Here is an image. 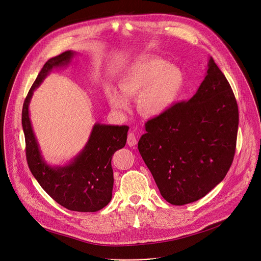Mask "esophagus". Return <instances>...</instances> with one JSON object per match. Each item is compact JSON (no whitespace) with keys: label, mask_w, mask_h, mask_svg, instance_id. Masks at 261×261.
<instances>
[{"label":"esophagus","mask_w":261,"mask_h":261,"mask_svg":"<svg viewBox=\"0 0 261 261\" xmlns=\"http://www.w3.org/2000/svg\"><path fill=\"white\" fill-rule=\"evenodd\" d=\"M136 143H137V139H136L134 133L130 132L128 134V137H127V144L129 146H134V145H136Z\"/></svg>","instance_id":"esophagus-1"}]
</instances>
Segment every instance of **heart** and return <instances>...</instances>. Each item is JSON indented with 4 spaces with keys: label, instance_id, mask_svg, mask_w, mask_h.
<instances>
[{
    "label": "heart",
    "instance_id": "1",
    "mask_svg": "<svg viewBox=\"0 0 261 261\" xmlns=\"http://www.w3.org/2000/svg\"><path fill=\"white\" fill-rule=\"evenodd\" d=\"M185 83L179 67L157 58L138 60L128 66L119 76L121 92L109 90L108 101L116 109L129 107L128 99L138 98L141 113L147 117H160L176 103Z\"/></svg>",
    "mask_w": 261,
    "mask_h": 261
}]
</instances>
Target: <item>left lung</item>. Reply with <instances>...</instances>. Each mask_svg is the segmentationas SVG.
Returning <instances> with one entry per match:
<instances>
[{
  "instance_id": "obj_1",
  "label": "left lung",
  "mask_w": 261,
  "mask_h": 261,
  "mask_svg": "<svg viewBox=\"0 0 261 261\" xmlns=\"http://www.w3.org/2000/svg\"><path fill=\"white\" fill-rule=\"evenodd\" d=\"M238 127L234 94L211 57L196 94L147 121L138 141L162 197L184 205L213 190L233 161Z\"/></svg>"
}]
</instances>
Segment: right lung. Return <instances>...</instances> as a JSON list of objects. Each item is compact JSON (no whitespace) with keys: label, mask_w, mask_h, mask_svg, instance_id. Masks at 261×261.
<instances>
[{"label":"right lung","mask_w":261,"mask_h":261,"mask_svg":"<svg viewBox=\"0 0 261 261\" xmlns=\"http://www.w3.org/2000/svg\"><path fill=\"white\" fill-rule=\"evenodd\" d=\"M75 55V51L67 50L44 64L23 102L21 124L28 165L43 190L59 204L70 211L94 213L106 206L113 197L114 171L111 158L125 146L129 127L96 123L88 142L79 155L66 165L51 166L41 155L29 114L34 91L53 69L69 65Z\"/></svg>","instance_id":"1"}]
</instances>
